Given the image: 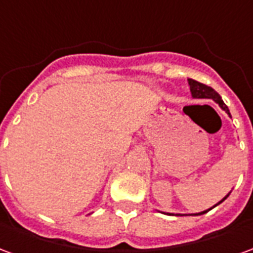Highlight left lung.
<instances>
[{
  "label": "left lung",
  "mask_w": 253,
  "mask_h": 253,
  "mask_svg": "<svg viewBox=\"0 0 253 253\" xmlns=\"http://www.w3.org/2000/svg\"><path fill=\"white\" fill-rule=\"evenodd\" d=\"M188 85H190V90H191V96L194 97V99H211L214 100L215 103H217L219 107H221V110H223L226 114H228L229 116H230V112H229V108L226 107V104L223 103L222 99H221V96L214 90V89L211 88V86H207V85H205V84L202 83H198V81H195V80H192V78H188ZM232 118V116H230ZM230 195V192H229L228 195L225 196L223 199H221V201L218 202L217 205H214L212 207H210V209H207V210H203V211L201 212H195V214H173V212H164V214H169V215H202V214H205V212H207L209 210H211V209H214L215 206H218L219 203H222L228 196Z\"/></svg>",
  "instance_id": "left-lung-1"
}]
</instances>
